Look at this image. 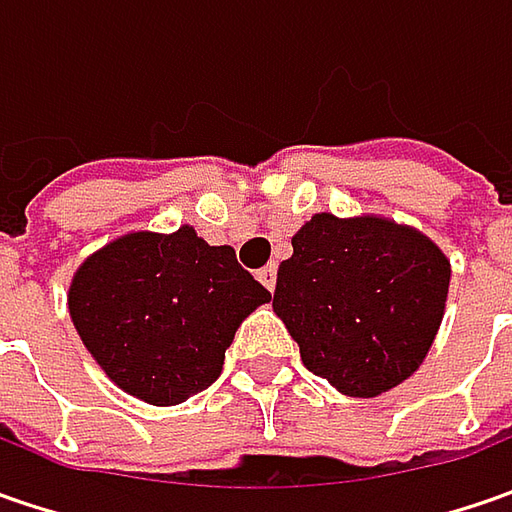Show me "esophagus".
Here are the masks:
<instances>
[{
  "label": "esophagus",
  "mask_w": 512,
  "mask_h": 512,
  "mask_svg": "<svg viewBox=\"0 0 512 512\" xmlns=\"http://www.w3.org/2000/svg\"><path fill=\"white\" fill-rule=\"evenodd\" d=\"M256 276H259V282H262L267 290H273V287H276V265L262 267V270H259Z\"/></svg>",
  "instance_id": "obj_1"
}]
</instances>
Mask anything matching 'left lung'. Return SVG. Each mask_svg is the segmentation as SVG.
Masks as SVG:
<instances>
[{"instance_id":"1","label":"left lung","mask_w":512,"mask_h":512,"mask_svg":"<svg viewBox=\"0 0 512 512\" xmlns=\"http://www.w3.org/2000/svg\"><path fill=\"white\" fill-rule=\"evenodd\" d=\"M447 287L450 262L419 230L316 213L279 265L273 310L310 373L344 396L373 399L419 370Z\"/></svg>"}]
</instances>
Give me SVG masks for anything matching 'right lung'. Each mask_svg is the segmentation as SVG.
I'll list each match as a JSON object with an SVG mask.
<instances>
[{
	"label": "right lung",
	"instance_id": "add662e5",
	"mask_svg": "<svg viewBox=\"0 0 512 512\" xmlns=\"http://www.w3.org/2000/svg\"><path fill=\"white\" fill-rule=\"evenodd\" d=\"M265 302L236 250L207 245L190 225L113 239L68 290L73 327L110 382L159 407L216 382L236 327Z\"/></svg>",
	"mask_w": 512,
	"mask_h": 512
}]
</instances>
